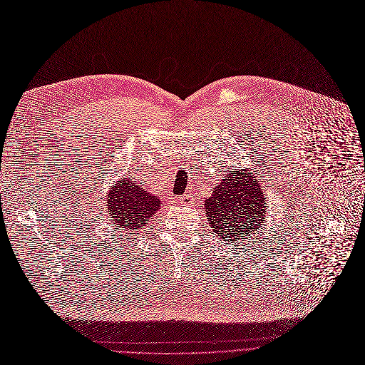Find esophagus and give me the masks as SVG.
<instances>
[{"label": "esophagus", "instance_id": "obj_1", "mask_svg": "<svg viewBox=\"0 0 365 365\" xmlns=\"http://www.w3.org/2000/svg\"><path fill=\"white\" fill-rule=\"evenodd\" d=\"M194 200H195V198H194L192 195H189V194H183L182 197H179V202H180V204H185V205L192 204Z\"/></svg>", "mask_w": 365, "mask_h": 365}]
</instances>
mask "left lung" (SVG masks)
Instances as JSON below:
<instances>
[{"mask_svg":"<svg viewBox=\"0 0 365 365\" xmlns=\"http://www.w3.org/2000/svg\"><path fill=\"white\" fill-rule=\"evenodd\" d=\"M204 207L213 232L231 243L264 225L268 205L257 174L243 168L222 178Z\"/></svg>","mask_w":365,"mask_h":365,"instance_id":"left-lung-1","label":"left lung"}]
</instances>
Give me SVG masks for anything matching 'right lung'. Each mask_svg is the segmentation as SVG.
<instances>
[{
	"instance_id": "obj_1",
	"label": "right lung",
	"mask_w": 365,
	"mask_h": 365,
	"mask_svg": "<svg viewBox=\"0 0 365 365\" xmlns=\"http://www.w3.org/2000/svg\"><path fill=\"white\" fill-rule=\"evenodd\" d=\"M107 212L120 230L138 234L146 227V222L160 210L163 202L148 189L122 179L112 186L107 195Z\"/></svg>"
}]
</instances>
